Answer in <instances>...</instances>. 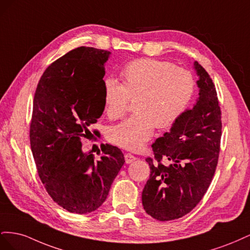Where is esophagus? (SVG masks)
<instances>
[{"mask_svg":"<svg viewBox=\"0 0 250 250\" xmlns=\"http://www.w3.org/2000/svg\"><path fill=\"white\" fill-rule=\"evenodd\" d=\"M135 160H137V157H135L134 155H132L131 153H126L125 154V162H126V164H131Z\"/></svg>","mask_w":250,"mask_h":250,"instance_id":"obj_1","label":"esophagus"}]
</instances>
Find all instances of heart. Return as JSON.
Masks as SVG:
<instances>
[{
    "mask_svg": "<svg viewBox=\"0 0 250 250\" xmlns=\"http://www.w3.org/2000/svg\"><path fill=\"white\" fill-rule=\"evenodd\" d=\"M121 77L123 84L115 78L104 80L103 102L106 116L118 120L135 99V113L110 127L107 133L112 144L127 150H140L155 127L172 126L184 115L195 92L192 72L165 60H132L121 71Z\"/></svg>",
    "mask_w": 250,
    "mask_h": 250,
    "instance_id": "obj_1",
    "label": "heart"
}]
</instances>
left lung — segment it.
<instances>
[{"instance_id": "1", "label": "left lung", "mask_w": 250, "mask_h": 250, "mask_svg": "<svg viewBox=\"0 0 250 250\" xmlns=\"http://www.w3.org/2000/svg\"><path fill=\"white\" fill-rule=\"evenodd\" d=\"M199 98L152 145L147 157L150 177L142 193L146 213L160 221L187 215L200 202L213 180L221 140V109L208 73L195 62ZM163 160H167L165 165Z\"/></svg>"}]
</instances>
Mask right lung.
<instances>
[{"mask_svg":"<svg viewBox=\"0 0 250 250\" xmlns=\"http://www.w3.org/2000/svg\"><path fill=\"white\" fill-rule=\"evenodd\" d=\"M109 54L90 47L67 52L47 67L35 90L30 145L37 173L52 199L71 213L99 208L125 163L121 149L108 144L99 161L82 152V139L104 110Z\"/></svg>","mask_w":250,"mask_h":250,"instance_id":"right-lung-1","label":"right lung"}]
</instances>
